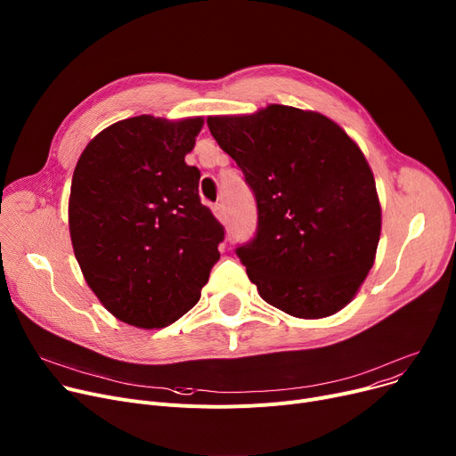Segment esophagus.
Masks as SVG:
<instances>
[{"instance_id":"1","label":"esophagus","mask_w":456,"mask_h":456,"mask_svg":"<svg viewBox=\"0 0 456 456\" xmlns=\"http://www.w3.org/2000/svg\"><path fill=\"white\" fill-rule=\"evenodd\" d=\"M211 209H213V216H216L221 223L226 221V211H224V206H223V204H216Z\"/></svg>"}]
</instances>
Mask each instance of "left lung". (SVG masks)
Here are the masks:
<instances>
[{
  "instance_id": "1",
  "label": "left lung",
  "mask_w": 456,
  "mask_h": 456,
  "mask_svg": "<svg viewBox=\"0 0 456 456\" xmlns=\"http://www.w3.org/2000/svg\"><path fill=\"white\" fill-rule=\"evenodd\" d=\"M257 204L256 237L235 252L259 297L297 318L354 300L381 235L376 180L359 145L330 118L285 104L208 118Z\"/></svg>"
}]
</instances>
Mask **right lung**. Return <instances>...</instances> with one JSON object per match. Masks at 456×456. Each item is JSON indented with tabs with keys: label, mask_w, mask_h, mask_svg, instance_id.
<instances>
[{
	"label": "right lung",
	"mask_w": 456,
	"mask_h": 456,
	"mask_svg": "<svg viewBox=\"0 0 456 456\" xmlns=\"http://www.w3.org/2000/svg\"><path fill=\"white\" fill-rule=\"evenodd\" d=\"M202 118L138 116L99 132L69 193L75 257L99 302L143 330L173 324L200 298L221 257L223 224L200 202L185 164Z\"/></svg>",
	"instance_id": "add662e5"
}]
</instances>
